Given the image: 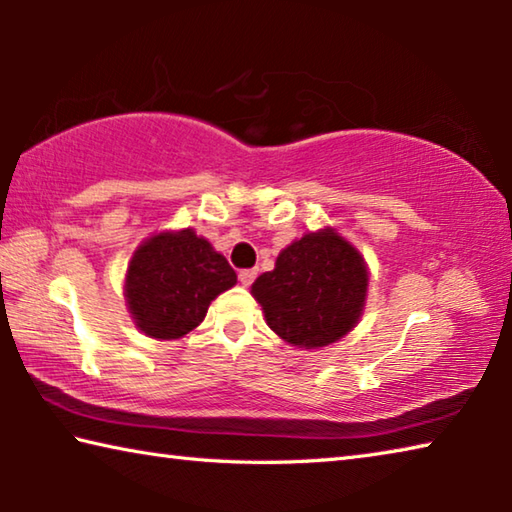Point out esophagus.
<instances>
[{
  "mask_svg": "<svg viewBox=\"0 0 512 512\" xmlns=\"http://www.w3.org/2000/svg\"><path fill=\"white\" fill-rule=\"evenodd\" d=\"M257 277V268H244V271H239V282L244 284V287H250V284L255 282Z\"/></svg>",
  "mask_w": 512,
  "mask_h": 512,
  "instance_id": "1",
  "label": "esophagus"
}]
</instances>
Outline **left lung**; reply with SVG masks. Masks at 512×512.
<instances>
[{
    "label": "left lung",
    "mask_w": 512,
    "mask_h": 512,
    "mask_svg": "<svg viewBox=\"0 0 512 512\" xmlns=\"http://www.w3.org/2000/svg\"><path fill=\"white\" fill-rule=\"evenodd\" d=\"M368 268L332 228L309 232L277 255L253 284L268 327L291 345L314 350L343 339L366 305Z\"/></svg>",
    "instance_id": "left-lung-1"
}]
</instances>
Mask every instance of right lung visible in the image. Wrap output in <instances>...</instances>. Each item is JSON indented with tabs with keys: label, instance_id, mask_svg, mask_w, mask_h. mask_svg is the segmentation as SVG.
Listing matches in <instances>:
<instances>
[{
	"label": "right lung",
	"instance_id": "add662e5",
	"mask_svg": "<svg viewBox=\"0 0 512 512\" xmlns=\"http://www.w3.org/2000/svg\"><path fill=\"white\" fill-rule=\"evenodd\" d=\"M235 284L228 259L187 228L146 239L128 264L124 291L137 329L171 341L201 325L210 302Z\"/></svg>",
	"mask_w": 512,
	"mask_h": 512
}]
</instances>
